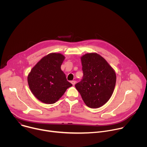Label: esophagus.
Wrapping results in <instances>:
<instances>
[{"mask_svg": "<svg viewBox=\"0 0 147 147\" xmlns=\"http://www.w3.org/2000/svg\"><path fill=\"white\" fill-rule=\"evenodd\" d=\"M76 81L75 80H73V81H71V83L72 84L73 86H74L76 84Z\"/></svg>", "mask_w": 147, "mask_h": 147, "instance_id": "34e87169", "label": "esophagus"}]
</instances>
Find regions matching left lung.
I'll return each mask as SVG.
<instances>
[{"label":"left lung","mask_w":147,"mask_h":147,"mask_svg":"<svg viewBox=\"0 0 147 147\" xmlns=\"http://www.w3.org/2000/svg\"><path fill=\"white\" fill-rule=\"evenodd\" d=\"M81 59L83 77L75 87L87 107L99 108L113 92L116 73L105 59L97 53H87Z\"/></svg>","instance_id":"obj_1"}]
</instances>
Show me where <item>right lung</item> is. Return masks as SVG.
Returning a JSON list of instances; mask_svg holds the SVG:
<instances>
[{"label":"right lung","instance_id":"1","mask_svg":"<svg viewBox=\"0 0 147 147\" xmlns=\"http://www.w3.org/2000/svg\"><path fill=\"white\" fill-rule=\"evenodd\" d=\"M64 60L65 56L61 54L50 53L38 61L28 74L29 87L41 102L55 103L73 86L61 70Z\"/></svg>","mask_w":147,"mask_h":147}]
</instances>
